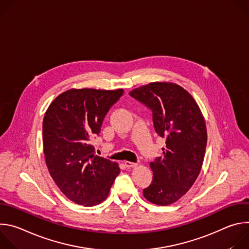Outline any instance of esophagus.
Here are the masks:
<instances>
[{"mask_svg": "<svg viewBox=\"0 0 249 249\" xmlns=\"http://www.w3.org/2000/svg\"><path fill=\"white\" fill-rule=\"evenodd\" d=\"M124 164H125V166H126V167H128V168L137 166V163H136V162H131V161H125V162H124Z\"/></svg>", "mask_w": 249, "mask_h": 249, "instance_id": "esophagus-1", "label": "esophagus"}]
</instances>
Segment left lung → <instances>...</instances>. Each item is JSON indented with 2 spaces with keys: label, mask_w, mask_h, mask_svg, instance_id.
Returning a JSON list of instances; mask_svg holds the SVG:
<instances>
[{
  "label": "left lung",
  "mask_w": 249,
  "mask_h": 249,
  "mask_svg": "<svg viewBox=\"0 0 249 249\" xmlns=\"http://www.w3.org/2000/svg\"><path fill=\"white\" fill-rule=\"evenodd\" d=\"M129 94L152 110L155 130L165 139L162 156L150 163L153 181L143 194L153 204L170 205L191 188L200 173L207 145L204 117L191 94L178 85L156 82Z\"/></svg>",
  "instance_id": "8db88e82"
}]
</instances>
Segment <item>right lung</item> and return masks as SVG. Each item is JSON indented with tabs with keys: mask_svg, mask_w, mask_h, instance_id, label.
Wrapping results in <instances>:
<instances>
[{
	"mask_svg": "<svg viewBox=\"0 0 249 249\" xmlns=\"http://www.w3.org/2000/svg\"><path fill=\"white\" fill-rule=\"evenodd\" d=\"M123 89H69L57 96L43 119L46 165L60 190L76 204L104 201L120 173L118 164L94 155L91 140Z\"/></svg>",
	"mask_w": 249,
	"mask_h": 249,
	"instance_id": "add662e5",
	"label": "right lung"
}]
</instances>
